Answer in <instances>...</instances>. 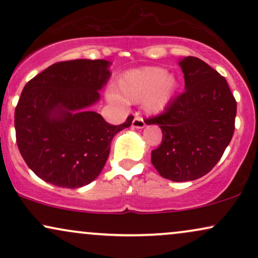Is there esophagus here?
I'll return each instance as SVG.
<instances>
[{"label": "esophagus", "mask_w": 258, "mask_h": 258, "mask_svg": "<svg viewBox=\"0 0 258 258\" xmlns=\"http://www.w3.org/2000/svg\"><path fill=\"white\" fill-rule=\"evenodd\" d=\"M144 126H146V122H144L143 117H142L139 114L136 115L135 119H133V121H132L133 128H143Z\"/></svg>", "instance_id": "esophagus-1"}]
</instances>
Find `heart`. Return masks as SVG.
<instances>
[{"instance_id":"heart-1","label":"heart","mask_w":258,"mask_h":258,"mask_svg":"<svg viewBox=\"0 0 258 258\" xmlns=\"http://www.w3.org/2000/svg\"><path fill=\"white\" fill-rule=\"evenodd\" d=\"M174 87L176 81L172 76L167 75L164 68L158 67L131 70L119 81L120 94L123 99L132 103L144 100L146 108L152 112L162 111L166 108ZM111 99L120 100L115 94H112Z\"/></svg>"}]
</instances>
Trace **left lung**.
Segmentation results:
<instances>
[{
    "mask_svg": "<svg viewBox=\"0 0 258 258\" xmlns=\"http://www.w3.org/2000/svg\"><path fill=\"white\" fill-rule=\"evenodd\" d=\"M185 91L161 114L148 119L162 131L152 162L164 178L185 182L209 173L220 161L235 128L236 100L227 80L197 57L179 61Z\"/></svg>",
    "mask_w": 258,
    "mask_h": 258,
    "instance_id": "obj_1",
    "label": "left lung"
}]
</instances>
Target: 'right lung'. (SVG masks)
<instances>
[{
	"label": "right lung",
	"instance_id": "right-lung-1",
	"mask_svg": "<svg viewBox=\"0 0 258 258\" xmlns=\"http://www.w3.org/2000/svg\"><path fill=\"white\" fill-rule=\"evenodd\" d=\"M109 61H59L37 74L23 88L14 114L19 152L32 172L61 188H80L98 177L110 153L111 139L130 127L110 125L88 111L110 78Z\"/></svg>",
	"mask_w": 258,
	"mask_h": 258
}]
</instances>
